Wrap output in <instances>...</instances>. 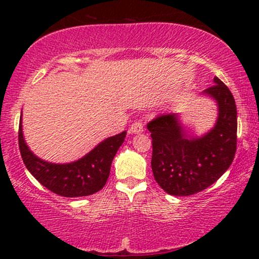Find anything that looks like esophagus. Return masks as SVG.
<instances>
[{
    "mask_svg": "<svg viewBox=\"0 0 259 259\" xmlns=\"http://www.w3.org/2000/svg\"><path fill=\"white\" fill-rule=\"evenodd\" d=\"M142 132H144V125H142L140 121H135V123H133L132 126H130V129H129L130 134H140Z\"/></svg>",
    "mask_w": 259,
    "mask_h": 259,
    "instance_id": "obj_1",
    "label": "esophagus"
}]
</instances>
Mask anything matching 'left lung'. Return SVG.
<instances>
[{
  "label": "left lung",
  "instance_id": "1",
  "mask_svg": "<svg viewBox=\"0 0 259 259\" xmlns=\"http://www.w3.org/2000/svg\"><path fill=\"white\" fill-rule=\"evenodd\" d=\"M218 105L215 125L192 136L174 113L147 124L152 138L154 180L169 195L190 196L214 184L233 163L236 152L237 112L233 94L221 79L203 91Z\"/></svg>",
  "mask_w": 259,
  "mask_h": 259
}]
</instances>
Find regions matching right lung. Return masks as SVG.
<instances>
[{
  "mask_svg": "<svg viewBox=\"0 0 259 259\" xmlns=\"http://www.w3.org/2000/svg\"><path fill=\"white\" fill-rule=\"evenodd\" d=\"M125 136L126 132H123L107 138L82 158L64 164L46 162L29 150L23 136L22 115L18 139L25 167L41 185L63 197H82L100 191L106 185L112 160Z\"/></svg>",
  "mask_w": 259,
  "mask_h": 259,
  "instance_id": "obj_1",
  "label": "right lung"
}]
</instances>
